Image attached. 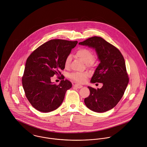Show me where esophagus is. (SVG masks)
<instances>
[{
	"label": "esophagus",
	"mask_w": 147,
	"mask_h": 147,
	"mask_svg": "<svg viewBox=\"0 0 147 147\" xmlns=\"http://www.w3.org/2000/svg\"><path fill=\"white\" fill-rule=\"evenodd\" d=\"M74 87H76V88H81L83 87V86H82V85H81L80 84H75L74 85Z\"/></svg>",
	"instance_id": "esophagus-1"
}]
</instances>
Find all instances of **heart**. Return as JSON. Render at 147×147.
Segmentation results:
<instances>
[{
    "instance_id": "obj_1",
    "label": "heart",
    "mask_w": 147,
    "mask_h": 147,
    "mask_svg": "<svg viewBox=\"0 0 147 147\" xmlns=\"http://www.w3.org/2000/svg\"><path fill=\"white\" fill-rule=\"evenodd\" d=\"M76 55L78 57L81 59L84 62L86 63L88 66H92L93 65V62L92 59L94 57L93 53L91 51L86 48H82L79 49ZM71 61V56H68L65 61V66L67 67ZM90 76L88 72H76L71 74L70 75V78L76 82L78 83L84 82L87 78Z\"/></svg>"
}]
</instances>
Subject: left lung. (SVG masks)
Segmentation results:
<instances>
[{"label": "left lung", "mask_w": 147, "mask_h": 147, "mask_svg": "<svg viewBox=\"0 0 147 147\" xmlns=\"http://www.w3.org/2000/svg\"><path fill=\"white\" fill-rule=\"evenodd\" d=\"M79 44L95 49L100 63L90 82L103 84L97 89L88 86L90 94L85 99V103L94 112L107 111L117 105L128 84L124 57L116 47L100 37L88 38Z\"/></svg>", "instance_id": "8db88e82"}]
</instances>
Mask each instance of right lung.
<instances>
[{"label":"right lung","instance_id":"right-lung-1","mask_svg":"<svg viewBox=\"0 0 147 147\" xmlns=\"http://www.w3.org/2000/svg\"><path fill=\"white\" fill-rule=\"evenodd\" d=\"M78 41L51 40L37 48L27 59L22 84L26 96L32 106L39 111L49 113L62 103L66 91L72 87L68 80L59 85L51 82L55 74H61L65 61Z\"/></svg>","mask_w":147,"mask_h":147}]
</instances>
